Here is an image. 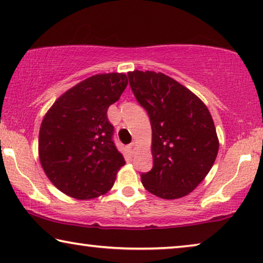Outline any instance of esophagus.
<instances>
[{
  "label": "esophagus",
  "instance_id": "obj_1",
  "mask_svg": "<svg viewBox=\"0 0 263 263\" xmlns=\"http://www.w3.org/2000/svg\"><path fill=\"white\" fill-rule=\"evenodd\" d=\"M135 142H132L130 144H128V151H129V153H130V154H134V152H135Z\"/></svg>",
  "mask_w": 263,
  "mask_h": 263
}]
</instances>
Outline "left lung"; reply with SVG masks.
Segmentation results:
<instances>
[{"mask_svg":"<svg viewBox=\"0 0 263 263\" xmlns=\"http://www.w3.org/2000/svg\"><path fill=\"white\" fill-rule=\"evenodd\" d=\"M135 98L152 124L153 168L141 175L149 193L180 199L199 185L219 152V139L205 104L162 72H128Z\"/></svg>","mask_w":263,"mask_h":263,"instance_id":"8db88e82","label":"left lung"}]
</instances>
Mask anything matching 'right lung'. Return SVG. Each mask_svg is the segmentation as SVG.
<instances>
[{
  "mask_svg": "<svg viewBox=\"0 0 263 263\" xmlns=\"http://www.w3.org/2000/svg\"><path fill=\"white\" fill-rule=\"evenodd\" d=\"M127 84L122 72L90 76L60 96L44 115L40 161L50 182L66 195L90 200L114 185L126 161L112 141L107 110Z\"/></svg>",
  "mask_w": 263,
  "mask_h": 263,
  "instance_id": "right-lung-1",
  "label": "right lung"
}]
</instances>
